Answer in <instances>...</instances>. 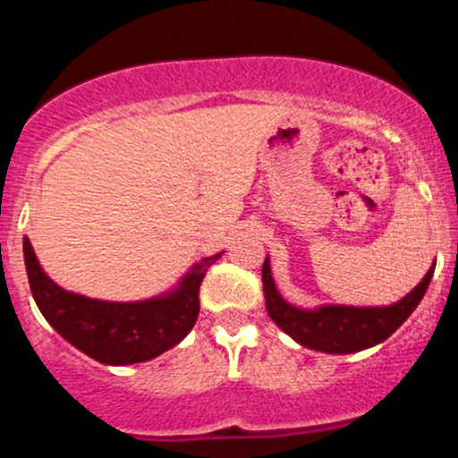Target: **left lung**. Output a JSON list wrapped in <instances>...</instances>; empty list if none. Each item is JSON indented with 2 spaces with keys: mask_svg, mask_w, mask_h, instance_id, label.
<instances>
[{
  "mask_svg": "<svg viewBox=\"0 0 458 458\" xmlns=\"http://www.w3.org/2000/svg\"><path fill=\"white\" fill-rule=\"evenodd\" d=\"M434 265L405 298L387 307L323 305L318 310H298L278 293L271 278L269 258H265L262 289H265L267 314L293 341L325 354H354L383 343L410 318L428 292Z\"/></svg>",
  "mask_w": 458,
  "mask_h": 458,
  "instance_id": "left-lung-1",
  "label": "left lung"
}]
</instances>
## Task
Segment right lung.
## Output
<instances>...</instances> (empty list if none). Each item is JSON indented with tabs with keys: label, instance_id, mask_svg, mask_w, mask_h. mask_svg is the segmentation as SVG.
Instances as JSON below:
<instances>
[{
	"label": "right lung",
	"instance_id": "right-lung-1",
	"mask_svg": "<svg viewBox=\"0 0 458 458\" xmlns=\"http://www.w3.org/2000/svg\"><path fill=\"white\" fill-rule=\"evenodd\" d=\"M223 253L191 267L174 292L138 302H108L66 292L39 267L30 240L24 262L30 292L44 318L62 338L104 365L144 363L178 345L196 325L200 283Z\"/></svg>",
	"mask_w": 458,
	"mask_h": 458
}]
</instances>
